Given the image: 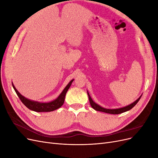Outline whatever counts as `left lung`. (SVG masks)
<instances>
[{
    "label": "left lung",
    "instance_id": "1",
    "mask_svg": "<svg viewBox=\"0 0 158 158\" xmlns=\"http://www.w3.org/2000/svg\"><path fill=\"white\" fill-rule=\"evenodd\" d=\"M88 98H89V101L90 103L91 106L93 109H94L95 111H102V112H104V113H109V114H121L122 113L124 112H126L127 111H129V110L131 109L132 107H135L136 106V104L138 102V101L140 99V98L142 97V95L141 96L138 98V99H136L135 102H133L132 103L128 105V106H126V107H121V108H118V109H106V108H103L102 107H101L100 106H99L98 104L95 103L92 99L91 98L90 95L88 92Z\"/></svg>",
    "mask_w": 158,
    "mask_h": 158
}]
</instances>
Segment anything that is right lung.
Masks as SVG:
<instances>
[{"mask_svg": "<svg viewBox=\"0 0 158 158\" xmlns=\"http://www.w3.org/2000/svg\"><path fill=\"white\" fill-rule=\"evenodd\" d=\"M73 80H72L68 84V85L65 87V88L63 89V92H62L61 94L59 95L58 98H57L56 99L53 100V101L48 102V103H41L39 102L32 101V100L26 98L25 97H23L22 95H21L20 93H19L18 91L14 85L13 83H12V84L14 90H15L16 94L18 95V96L21 100V102L24 104L28 109L36 112H50V111H55V110L60 108L62 106H63L66 94L69 88L70 87L72 82H73Z\"/></svg>", "mask_w": 158, "mask_h": 158, "instance_id": "add662e5", "label": "right lung"}]
</instances>
